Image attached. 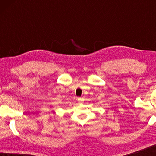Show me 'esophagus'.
<instances>
[{"label":"esophagus","instance_id":"34e87169","mask_svg":"<svg viewBox=\"0 0 156 156\" xmlns=\"http://www.w3.org/2000/svg\"><path fill=\"white\" fill-rule=\"evenodd\" d=\"M77 101L80 102V103H81V102H82L83 101H84V99H83L82 98H81V97H78L77 98Z\"/></svg>","mask_w":156,"mask_h":156}]
</instances>
